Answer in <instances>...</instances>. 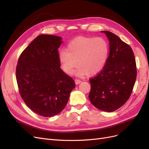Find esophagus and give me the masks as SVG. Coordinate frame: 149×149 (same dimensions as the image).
Here are the masks:
<instances>
[{
    "instance_id": "34e87169",
    "label": "esophagus",
    "mask_w": 149,
    "mask_h": 149,
    "mask_svg": "<svg viewBox=\"0 0 149 149\" xmlns=\"http://www.w3.org/2000/svg\"><path fill=\"white\" fill-rule=\"evenodd\" d=\"M74 81H75V83H76V84H79L81 82V80L79 79H76L74 80Z\"/></svg>"
}]
</instances>
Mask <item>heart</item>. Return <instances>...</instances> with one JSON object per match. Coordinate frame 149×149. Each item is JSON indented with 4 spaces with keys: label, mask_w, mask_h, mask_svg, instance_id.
<instances>
[{
    "label": "heart",
    "mask_w": 149,
    "mask_h": 149,
    "mask_svg": "<svg viewBox=\"0 0 149 149\" xmlns=\"http://www.w3.org/2000/svg\"><path fill=\"white\" fill-rule=\"evenodd\" d=\"M108 53L109 47L104 38L79 37L69 43L66 49L59 52V60L62 69L68 74H73L78 64L76 75L92 76L102 70Z\"/></svg>",
    "instance_id": "1"
}]
</instances>
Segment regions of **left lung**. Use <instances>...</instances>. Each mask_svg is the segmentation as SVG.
Instances as JSON below:
<instances>
[{
    "label": "left lung",
    "mask_w": 149,
    "mask_h": 149,
    "mask_svg": "<svg viewBox=\"0 0 149 149\" xmlns=\"http://www.w3.org/2000/svg\"><path fill=\"white\" fill-rule=\"evenodd\" d=\"M109 41V55L102 70L89 79V100L101 111L113 112L129 100L137 78L132 49L114 33L102 31Z\"/></svg>",
    "instance_id": "8db88e82"
}]
</instances>
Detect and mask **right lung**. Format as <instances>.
<instances>
[{"label":"right lung","mask_w":149,"mask_h":149,"mask_svg":"<svg viewBox=\"0 0 149 149\" xmlns=\"http://www.w3.org/2000/svg\"><path fill=\"white\" fill-rule=\"evenodd\" d=\"M61 38L40 35L22 52L16 68L20 96L33 112L43 117L64 109L75 87L73 78L60 68L58 49Z\"/></svg>","instance_id":"right-lung-1"}]
</instances>
